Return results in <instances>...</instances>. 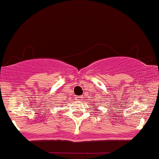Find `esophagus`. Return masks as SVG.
I'll return each mask as SVG.
<instances>
[{
    "instance_id": "esophagus-1",
    "label": "esophagus",
    "mask_w": 159,
    "mask_h": 159,
    "mask_svg": "<svg viewBox=\"0 0 159 159\" xmlns=\"http://www.w3.org/2000/svg\"><path fill=\"white\" fill-rule=\"evenodd\" d=\"M82 97H81V96H79V97H77L76 98V100L77 101H79V102H81V101H82Z\"/></svg>"
}]
</instances>
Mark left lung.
Masks as SVG:
<instances>
[{"mask_svg": "<svg viewBox=\"0 0 159 159\" xmlns=\"http://www.w3.org/2000/svg\"><path fill=\"white\" fill-rule=\"evenodd\" d=\"M91 107H92V108H96L95 106H91Z\"/></svg>", "mask_w": 159, "mask_h": 159, "instance_id": "obj_1", "label": "left lung"}]
</instances>
